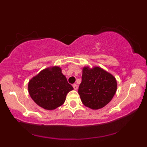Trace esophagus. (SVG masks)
Instances as JSON below:
<instances>
[{
  "label": "esophagus",
  "instance_id": "34e87169",
  "mask_svg": "<svg viewBox=\"0 0 147 147\" xmlns=\"http://www.w3.org/2000/svg\"><path fill=\"white\" fill-rule=\"evenodd\" d=\"M73 88H74V89L75 90H76L78 89V86H77V84H74L73 85Z\"/></svg>",
  "mask_w": 147,
  "mask_h": 147
}]
</instances>
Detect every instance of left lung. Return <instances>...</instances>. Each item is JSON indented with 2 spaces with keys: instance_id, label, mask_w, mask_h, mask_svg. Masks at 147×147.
<instances>
[{
  "instance_id": "left-lung-1",
  "label": "left lung",
  "mask_w": 147,
  "mask_h": 147,
  "mask_svg": "<svg viewBox=\"0 0 147 147\" xmlns=\"http://www.w3.org/2000/svg\"><path fill=\"white\" fill-rule=\"evenodd\" d=\"M78 93L82 103L92 110L104 107L117 90V82L112 74L98 66H84Z\"/></svg>"
}]
</instances>
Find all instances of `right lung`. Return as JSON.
<instances>
[{"mask_svg": "<svg viewBox=\"0 0 147 147\" xmlns=\"http://www.w3.org/2000/svg\"><path fill=\"white\" fill-rule=\"evenodd\" d=\"M73 90L59 66H51L41 70L28 83L31 98L38 106L48 110L61 106L65 102L68 92Z\"/></svg>", "mask_w": 147, "mask_h": 147, "instance_id": "obj_1", "label": "right lung"}]
</instances>
